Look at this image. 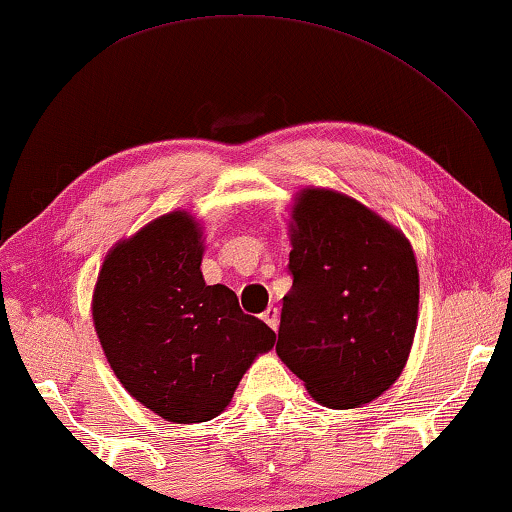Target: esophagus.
Listing matches in <instances>:
<instances>
[{
	"label": "esophagus",
	"instance_id": "esophagus-1",
	"mask_svg": "<svg viewBox=\"0 0 512 512\" xmlns=\"http://www.w3.org/2000/svg\"><path fill=\"white\" fill-rule=\"evenodd\" d=\"M262 320H264L266 325H269L273 331H276V329H278V308H276V306L266 308V311L262 313Z\"/></svg>",
	"mask_w": 512,
	"mask_h": 512
}]
</instances>
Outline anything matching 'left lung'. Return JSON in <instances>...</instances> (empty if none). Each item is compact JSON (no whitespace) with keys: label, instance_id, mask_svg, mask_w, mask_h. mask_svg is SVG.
Listing matches in <instances>:
<instances>
[{"label":"left lung","instance_id":"obj_1","mask_svg":"<svg viewBox=\"0 0 512 512\" xmlns=\"http://www.w3.org/2000/svg\"><path fill=\"white\" fill-rule=\"evenodd\" d=\"M292 220V290L276 352L320 403L362 406L401 376L413 345V248L399 229L331 190L301 192Z\"/></svg>","mask_w":512,"mask_h":512}]
</instances>
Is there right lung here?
<instances>
[{
  "label": "right lung",
  "instance_id": "right-lung-1",
  "mask_svg": "<svg viewBox=\"0 0 512 512\" xmlns=\"http://www.w3.org/2000/svg\"><path fill=\"white\" fill-rule=\"evenodd\" d=\"M201 234L169 213L115 246L99 271L92 320L111 369L136 401L176 424L206 422L232 401L273 329L201 276Z\"/></svg>",
  "mask_w": 512,
  "mask_h": 512
}]
</instances>
